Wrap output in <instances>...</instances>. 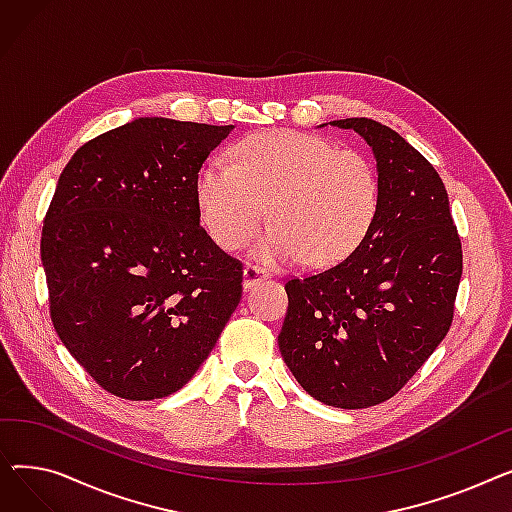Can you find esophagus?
Returning <instances> with one entry per match:
<instances>
[{
    "label": "esophagus",
    "mask_w": 512,
    "mask_h": 512,
    "mask_svg": "<svg viewBox=\"0 0 512 512\" xmlns=\"http://www.w3.org/2000/svg\"><path fill=\"white\" fill-rule=\"evenodd\" d=\"M270 278V274H267L263 267H259V265H247L245 267V272H242V286L245 288H253L255 284H259V282H263V280H267Z\"/></svg>",
    "instance_id": "1"
}]
</instances>
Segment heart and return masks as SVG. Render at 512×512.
Masks as SVG:
<instances>
[{"label":"heart","mask_w":512,"mask_h":512,"mask_svg":"<svg viewBox=\"0 0 512 512\" xmlns=\"http://www.w3.org/2000/svg\"><path fill=\"white\" fill-rule=\"evenodd\" d=\"M232 157L209 161L197 180L201 218L224 251L247 245L270 218L276 228L253 249L259 261L330 267L361 245L378 215V168L330 139L267 130L240 141Z\"/></svg>","instance_id":"obj_1"}]
</instances>
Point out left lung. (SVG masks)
<instances>
[{"label": "left lung", "mask_w": 512, "mask_h": 512, "mask_svg": "<svg viewBox=\"0 0 512 512\" xmlns=\"http://www.w3.org/2000/svg\"><path fill=\"white\" fill-rule=\"evenodd\" d=\"M369 143L380 209L361 245L286 282L280 353L319 402L367 409L392 398L444 340L463 274V247L436 168L400 134L369 118L330 122Z\"/></svg>", "instance_id": "8db88e82"}]
</instances>
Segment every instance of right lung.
Wrapping results in <instances>:
<instances>
[{
  "label": "right lung",
  "mask_w": 512,
  "mask_h": 512,
  "mask_svg": "<svg viewBox=\"0 0 512 512\" xmlns=\"http://www.w3.org/2000/svg\"><path fill=\"white\" fill-rule=\"evenodd\" d=\"M234 126L137 118L80 147L41 232L49 315L107 392L164 398L193 378L242 297V263L199 224L197 180Z\"/></svg>",
  "instance_id": "right-lung-1"
}]
</instances>
